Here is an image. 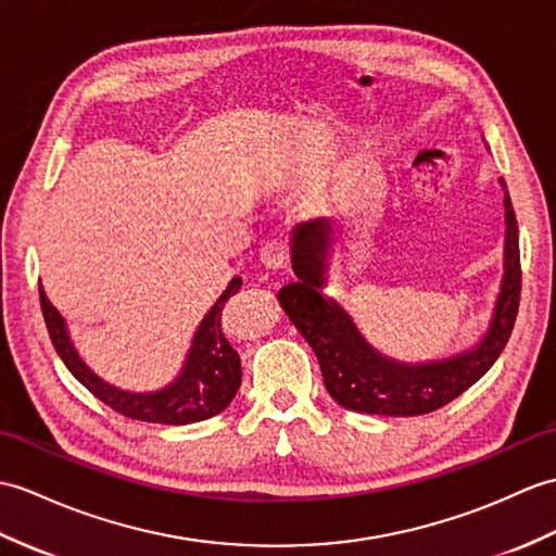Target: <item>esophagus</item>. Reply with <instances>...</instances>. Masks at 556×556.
Segmentation results:
<instances>
[{"label": "esophagus", "instance_id": "esophagus-1", "mask_svg": "<svg viewBox=\"0 0 556 556\" xmlns=\"http://www.w3.org/2000/svg\"><path fill=\"white\" fill-rule=\"evenodd\" d=\"M289 257V243L283 241L281 237L275 239H267L261 249V263L267 269H279L283 263H287Z\"/></svg>", "mask_w": 556, "mask_h": 556}]
</instances>
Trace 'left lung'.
Listing matches in <instances>:
<instances>
[{"label":"left lung","mask_w":556,"mask_h":556,"mask_svg":"<svg viewBox=\"0 0 556 556\" xmlns=\"http://www.w3.org/2000/svg\"><path fill=\"white\" fill-rule=\"evenodd\" d=\"M505 187V179H500ZM505 277L483 339L473 348L433 363L405 365L371 348L353 317L321 289L331 255V219L317 217L291 231V267L295 279L277 299L283 313L313 348L329 395L345 409L379 417H417L441 409L479 381L507 345L521 295L519 227L505 193Z\"/></svg>","instance_id":"obj_1"}]
</instances>
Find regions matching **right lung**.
<instances>
[{"instance_id": "right-lung-1", "label": "right lung", "mask_w": 556, "mask_h": 556, "mask_svg": "<svg viewBox=\"0 0 556 556\" xmlns=\"http://www.w3.org/2000/svg\"><path fill=\"white\" fill-rule=\"evenodd\" d=\"M239 289H241V277H235L227 283V289L213 303L208 313H205L197 333H193L185 367L177 374V379L173 383H167L165 389L147 391V393L123 391L118 386L97 377V374L83 363V357L77 355L75 345L71 341V333L66 329V321H63V317L59 315V309L49 303L42 283H40V303H42V315L47 321L49 339L54 343L59 357L89 393L99 397L103 405H109L123 417H130L137 421H151V424L182 426V424L203 421L219 415V412L235 400L239 391L241 386L239 353L231 348V343L227 341L223 331V325H219L227 299L229 295H235Z\"/></svg>"}]
</instances>
